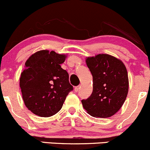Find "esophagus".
Returning a JSON list of instances; mask_svg holds the SVG:
<instances>
[{
  "label": "esophagus",
  "instance_id": "34e87169",
  "mask_svg": "<svg viewBox=\"0 0 150 150\" xmlns=\"http://www.w3.org/2000/svg\"><path fill=\"white\" fill-rule=\"evenodd\" d=\"M79 89H80V87L77 86V87H75V88H74V90H75V93H78V92L79 91Z\"/></svg>",
  "mask_w": 150,
  "mask_h": 150
}]
</instances>
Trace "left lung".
Listing matches in <instances>:
<instances>
[{
  "instance_id": "left-lung-1",
  "label": "left lung",
  "mask_w": 150,
  "mask_h": 150,
  "mask_svg": "<svg viewBox=\"0 0 150 150\" xmlns=\"http://www.w3.org/2000/svg\"><path fill=\"white\" fill-rule=\"evenodd\" d=\"M86 64L93 75V90L88 99L82 100L84 109L95 117H110L119 111L127 95L125 65L108 54L87 57Z\"/></svg>"
}]
</instances>
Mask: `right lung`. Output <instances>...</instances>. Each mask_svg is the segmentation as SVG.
<instances>
[{
    "mask_svg": "<svg viewBox=\"0 0 150 150\" xmlns=\"http://www.w3.org/2000/svg\"><path fill=\"white\" fill-rule=\"evenodd\" d=\"M65 58V55L42 50L33 54L25 63L20 87L25 105L33 114L43 117L55 115L73 90L68 73L60 66Z\"/></svg>",
    "mask_w": 150,
    "mask_h": 150,
    "instance_id": "right-lung-1",
    "label": "right lung"
}]
</instances>
